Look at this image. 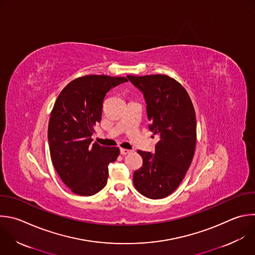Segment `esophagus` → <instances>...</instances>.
<instances>
[{"label": "esophagus", "mask_w": 255, "mask_h": 255, "mask_svg": "<svg viewBox=\"0 0 255 255\" xmlns=\"http://www.w3.org/2000/svg\"><path fill=\"white\" fill-rule=\"evenodd\" d=\"M120 153H121L122 155H127V154L131 153V150H128V149H123V148H121V149H120Z\"/></svg>", "instance_id": "34e87169"}]
</instances>
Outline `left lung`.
<instances>
[{"label": "left lung", "instance_id": "obj_1", "mask_svg": "<svg viewBox=\"0 0 255 255\" xmlns=\"http://www.w3.org/2000/svg\"><path fill=\"white\" fill-rule=\"evenodd\" d=\"M144 95L149 129L160 139L155 153L138 150L143 159L134 172L136 189L151 199L170 195L183 180L196 145V117L182 85L166 75L127 76Z\"/></svg>", "mask_w": 255, "mask_h": 255}]
</instances>
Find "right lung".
<instances>
[{
    "instance_id": "add662e5",
    "label": "right lung",
    "mask_w": 255,
    "mask_h": 255,
    "mask_svg": "<svg viewBox=\"0 0 255 255\" xmlns=\"http://www.w3.org/2000/svg\"><path fill=\"white\" fill-rule=\"evenodd\" d=\"M125 77L87 75L70 82L58 96L48 127L52 163L62 181L81 196H91L107 183L108 165L118 147L92 143L94 126L101 121L106 93Z\"/></svg>"
}]
</instances>
